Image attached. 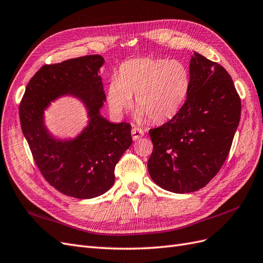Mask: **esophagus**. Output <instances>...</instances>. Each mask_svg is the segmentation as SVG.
Masks as SVG:
<instances>
[{
    "mask_svg": "<svg viewBox=\"0 0 263 263\" xmlns=\"http://www.w3.org/2000/svg\"><path fill=\"white\" fill-rule=\"evenodd\" d=\"M132 136H133L134 140H138L139 138L144 136V130L139 128V127H134V128L132 129Z\"/></svg>",
    "mask_w": 263,
    "mask_h": 263,
    "instance_id": "esophagus-1",
    "label": "esophagus"
}]
</instances>
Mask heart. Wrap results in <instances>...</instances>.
I'll list each match as a JSON object with an SVG mask.
<instances>
[{"label": "heart", "mask_w": 263, "mask_h": 263, "mask_svg": "<svg viewBox=\"0 0 263 263\" xmlns=\"http://www.w3.org/2000/svg\"><path fill=\"white\" fill-rule=\"evenodd\" d=\"M191 85L187 68L179 60L137 58L119 67L107 87L109 108L117 115L133 106L140 118L161 124L170 121L184 105Z\"/></svg>", "instance_id": "1"}]
</instances>
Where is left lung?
I'll list each match as a JSON object with an SVG mask.
<instances>
[{
	"mask_svg": "<svg viewBox=\"0 0 263 263\" xmlns=\"http://www.w3.org/2000/svg\"><path fill=\"white\" fill-rule=\"evenodd\" d=\"M191 85L180 112L149 130L154 150L148 171L173 193L204 187L224 164L239 124L241 101L232 77L217 62L194 52Z\"/></svg>",
	"mask_w": 263,
	"mask_h": 263,
	"instance_id": "obj_1",
	"label": "left lung"
}]
</instances>
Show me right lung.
Listing matches in <instances>:
<instances>
[{"instance_id": "obj_1", "label": "right lung", "mask_w": 263, "mask_h": 263, "mask_svg": "<svg viewBox=\"0 0 263 263\" xmlns=\"http://www.w3.org/2000/svg\"><path fill=\"white\" fill-rule=\"evenodd\" d=\"M100 54L45 65L30 79L20 103V119L31 155L45 180L60 193L92 198L108 191L115 165L133 142L128 123L114 124L100 115L106 99L99 69ZM82 99L89 109V125L73 141H57L43 125V109L61 95Z\"/></svg>"}]
</instances>
